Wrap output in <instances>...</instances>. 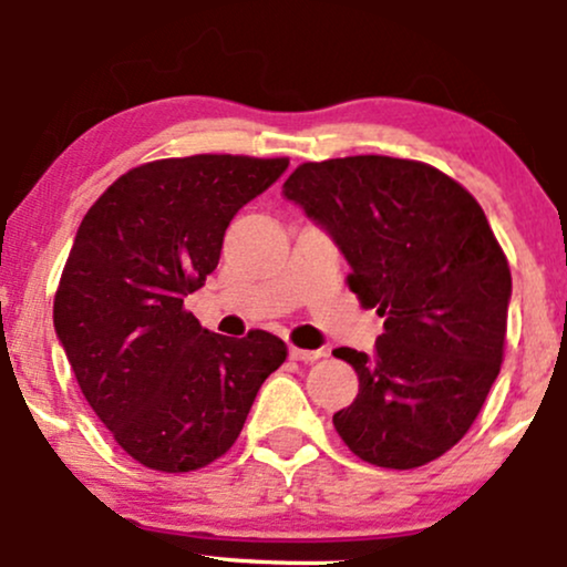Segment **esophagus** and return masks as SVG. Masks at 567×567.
I'll use <instances>...</instances> for the list:
<instances>
[{
    "mask_svg": "<svg viewBox=\"0 0 567 567\" xmlns=\"http://www.w3.org/2000/svg\"><path fill=\"white\" fill-rule=\"evenodd\" d=\"M290 360H298V362H317L320 357H324L322 349H298V347H290Z\"/></svg>",
    "mask_w": 567,
    "mask_h": 567,
    "instance_id": "esophagus-1",
    "label": "esophagus"
}]
</instances>
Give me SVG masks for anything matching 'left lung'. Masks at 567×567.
I'll use <instances>...</instances> for the list:
<instances>
[{
	"mask_svg": "<svg viewBox=\"0 0 567 567\" xmlns=\"http://www.w3.org/2000/svg\"><path fill=\"white\" fill-rule=\"evenodd\" d=\"M285 199L330 234L362 306L379 309L373 354L341 347L360 394L333 415L362 461L413 470L470 432L501 360L512 275L483 207L424 162H306Z\"/></svg>",
	"mask_w": 567,
	"mask_h": 567,
	"instance_id": "1",
	"label": "left lung"
}]
</instances>
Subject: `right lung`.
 Masks as SVG:
<instances>
[{
  "mask_svg": "<svg viewBox=\"0 0 567 567\" xmlns=\"http://www.w3.org/2000/svg\"><path fill=\"white\" fill-rule=\"evenodd\" d=\"M285 171L288 159L231 154L148 162L76 229L55 292L58 341L97 419L148 470L192 472L224 455L285 362L277 336L226 338L184 311L239 207Z\"/></svg>",
  "mask_w": 567,
  "mask_h": 567,
  "instance_id": "1",
  "label": "right lung"
}]
</instances>
